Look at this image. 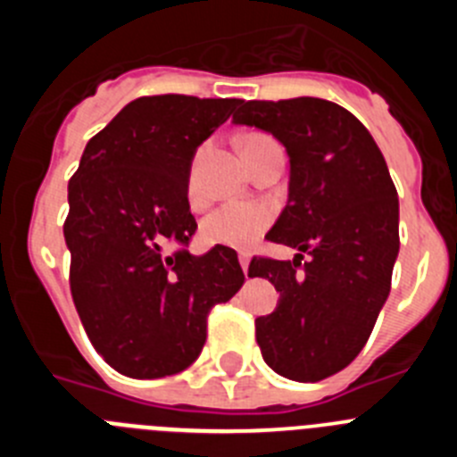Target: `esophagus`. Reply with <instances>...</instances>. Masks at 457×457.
<instances>
[{"instance_id": "1", "label": "esophagus", "mask_w": 457, "mask_h": 457, "mask_svg": "<svg viewBox=\"0 0 457 457\" xmlns=\"http://www.w3.org/2000/svg\"><path fill=\"white\" fill-rule=\"evenodd\" d=\"M240 265H242V272L249 274V253H240Z\"/></svg>"}]
</instances>
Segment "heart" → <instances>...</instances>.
<instances>
[{
  "instance_id": "heart-1",
  "label": "heart",
  "mask_w": 457,
  "mask_h": 457,
  "mask_svg": "<svg viewBox=\"0 0 457 457\" xmlns=\"http://www.w3.org/2000/svg\"><path fill=\"white\" fill-rule=\"evenodd\" d=\"M272 224V208L261 201H228L201 221V240L212 247L245 249Z\"/></svg>"
}]
</instances>
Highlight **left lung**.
<instances>
[{
  "mask_svg": "<svg viewBox=\"0 0 457 457\" xmlns=\"http://www.w3.org/2000/svg\"><path fill=\"white\" fill-rule=\"evenodd\" d=\"M233 120L272 132L288 151V204L265 237L302 252L252 258L249 277L270 278L281 297L256 318V341L278 375L318 382L361 353L389 297L398 192L370 132L341 104L249 100Z\"/></svg>",
  "mask_w": 457,
  "mask_h": 457,
  "instance_id": "8db88e82",
  "label": "left lung"
}]
</instances>
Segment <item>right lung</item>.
Wrapping results in <instances>:
<instances>
[{
    "label": "right lung",
    "instance_id": "right-lung-1",
    "mask_svg": "<svg viewBox=\"0 0 457 457\" xmlns=\"http://www.w3.org/2000/svg\"><path fill=\"white\" fill-rule=\"evenodd\" d=\"M242 100L144 96L91 137L68 180L71 293L104 361L137 379L199 357L208 313L245 284L231 247L189 253V167Z\"/></svg>",
    "mask_w": 457,
    "mask_h": 457
}]
</instances>
